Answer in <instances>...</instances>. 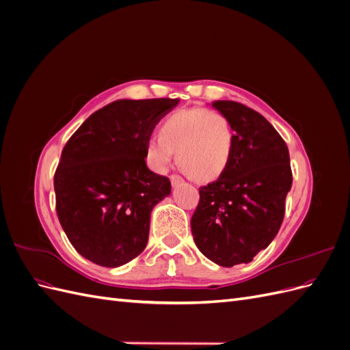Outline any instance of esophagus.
Masks as SVG:
<instances>
[{
    "instance_id": "1",
    "label": "esophagus",
    "mask_w": 350,
    "mask_h": 350,
    "mask_svg": "<svg viewBox=\"0 0 350 350\" xmlns=\"http://www.w3.org/2000/svg\"><path fill=\"white\" fill-rule=\"evenodd\" d=\"M169 179H171V184L175 187V185H178V184H181L183 181H184V179L181 178V176H179V175H176V174H174V175H171V176H169Z\"/></svg>"
}]
</instances>
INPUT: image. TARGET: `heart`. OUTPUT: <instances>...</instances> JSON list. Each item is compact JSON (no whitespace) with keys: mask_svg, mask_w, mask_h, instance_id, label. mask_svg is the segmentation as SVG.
<instances>
[{"mask_svg":"<svg viewBox=\"0 0 350 350\" xmlns=\"http://www.w3.org/2000/svg\"><path fill=\"white\" fill-rule=\"evenodd\" d=\"M234 129L225 113L193 107L172 112L161 125V135L146 143L147 163L165 172L176 152V161L197 181H215L234 153Z\"/></svg>","mask_w":350,"mask_h":350,"instance_id":"b5f03b06","label":"heart"}]
</instances>
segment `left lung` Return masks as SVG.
Instances as JSON below:
<instances>
[{
    "mask_svg": "<svg viewBox=\"0 0 350 350\" xmlns=\"http://www.w3.org/2000/svg\"><path fill=\"white\" fill-rule=\"evenodd\" d=\"M234 129V153L217 181L200 188L191 217L197 248L224 267L250 262L278 235L292 187L289 150L261 113L215 100Z\"/></svg>",
    "mask_w": 350,
    "mask_h": 350,
    "instance_id": "1",
    "label": "left lung"
}]
</instances>
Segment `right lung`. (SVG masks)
Returning a JSON list of instances; mask_svg holds the SVG:
<instances>
[{
  "instance_id": "1",
  "label": "right lung",
  "mask_w": 350,
  "mask_h": 350,
  "mask_svg": "<svg viewBox=\"0 0 350 350\" xmlns=\"http://www.w3.org/2000/svg\"><path fill=\"white\" fill-rule=\"evenodd\" d=\"M178 99L115 100L92 113L61 153L55 208L71 245L103 267H120L147 245L153 207L171 193L146 165V143Z\"/></svg>"
}]
</instances>
